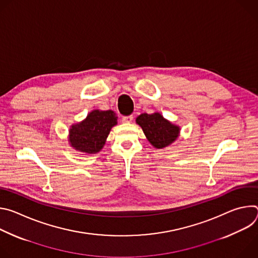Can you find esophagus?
I'll list each match as a JSON object with an SVG mask.
<instances>
[{
	"mask_svg": "<svg viewBox=\"0 0 258 258\" xmlns=\"http://www.w3.org/2000/svg\"><path fill=\"white\" fill-rule=\"evenodd\" d=\"M133 115H127V116H123L122 117V122H124V123H130V122H132V120H133Z\"/></svg>",
	"mask_w": 258,
	"mask_h": 258,
	"instance_id": "obj_1",
	"label": "esophagus"
}]
</instances>
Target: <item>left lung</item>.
<instances>
[{
    "mask_svg": "<svg viewBox=\"0 0 258 258\" xmlns=\"http://www.w3.org/2000/svg\"><path fill=\"white\" fill-rule=\"evenodd\" d=\"M137 123L143 128L148 141L161 149L174 142L178 136L179 127L164 119L160 113H143L137 117Z\"/></svg>",
    "mask_w": 258,
    "mask_h": 258,
    "instance_id": "left-lung-1",
    "label": "left lung"
}]
</instances>
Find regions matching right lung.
Here are the masks:
<instances>
[{"mask_svg": "<svg viewBox=\"0 0 258 258\" xmlns=\"http://www.w3.org/2000/svg\"><path fill=\"white\" fill-rule=\"evenodd\" d=\"M116 123L117 116L112 110H94L84 121L71 126L69 142L79 151L97 153L103 148L110 130Z\"/></svg>", "mask_w": 258, "mask_h": 258, "instance_id": "1", "label": "right lung"}]
</instances>
